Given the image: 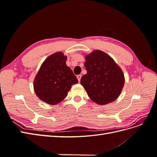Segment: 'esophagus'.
I'll return each instance as SVG.
<instances>
[{
	"label": "esophagus",
	"instance_id": "obj_1",
	"mask_svg": "<svg viewBox=\"0 0 157 157\" xmlns=\"http://www.w3.org/2000/svg\"><path fill=\"white\" fill-rule=\"evenodd\" d=\"M77 78H78V80L80 82V79H81V77H82V75H77Z\"/></svg>",
	"mask_w": 157,
	"mask_h": 157
}]
</instances>
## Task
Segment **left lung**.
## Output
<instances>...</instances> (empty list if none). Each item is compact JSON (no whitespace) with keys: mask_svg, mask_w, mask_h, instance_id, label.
<instances>
[{"mask_svg":"<svg viewBox=\"0 0 157 157\" xmlns=\"http://www.w3.org/2000/svg\"><path fill=\"white\" fill-rule=\"evenodd\" d=\"M87 73L80 79L92 100L99 105L114 101L124 84V74L111 57L101 50H94L85 57Z\"/></svg>","mask_w":157,"mask_h":157,"instance_id":"left-lung-1","label":"left lung"}]
</instances>
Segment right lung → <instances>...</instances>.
<instances>
[{"mask_svg": "<svg viewBox=\"0 0 157 157\" xmlns=\"http://www.w3.org/2000/svg\"><path fill=\"white\" fill-rule=\"evenodd\" d=\"M67 56L56 52L47 58L41 65L34 80V90L37 97L50 104H58L67 96L71 86L78 83L73 71L66 65Z\"/></svg>", "mask_w": 157, "mask_h": 157, "instance_id": "add662e5", "label": "right lung"}]
</instances>
